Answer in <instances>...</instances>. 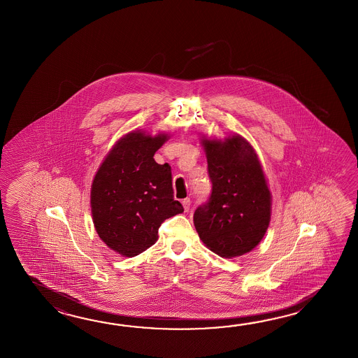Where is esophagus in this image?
Segmentation results:
<instances>
[{"label": "esophagus", "instance_id": "1", "mask_svg": "<svg viewBox=\"0 0 358 358\" xmlns=\"http://www.w3.org/2000/svg\"><path fill=\"white\" fill-rule=\"evenodd\" d=\"M182 205L183 209H185V212H189V209H190L191 205L190 197H186V199H183Z\"/></svg>", "mask_w": 358, "mask_h": 358}]
</instances>
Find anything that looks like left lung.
I'll return each instance as SVG.
<instances>
[{"mask_svg": "<svg viewBox=\"0 0 358 358\" xmlns=\"http://www.w3.org/2000/svg\"><path fill=\"white\" fill-rule=\"evenodd\" d=\"M212 192L194 224L206 248L222 257L250 252L270 222V191L255 150L241 136L203 140Z\"/></svg>", "mask_w": 358, "mask_h": 358, "instance_id": "left-lung-1", "label": "left lung"}]
</instances>
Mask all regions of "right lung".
I'll return each mask as SVG.
<instances>
[{"mask_svg":"<svg viewBox=\"0 0 358 358\" xmlns=\"http://www.w3.org/2000/svg\"><path fill=\"white\" fill-rule=\"evenodd\" d=\"M167 135L132 131L117 141L98 169L90 204L96 234L121 255H139L158 240L166 219L183 212L173 199L172 172L154 154Z\"/></svg>","mask_w":358,"mask_h":358,"instance_id":"1","label":"right lung"}]
</instances>
